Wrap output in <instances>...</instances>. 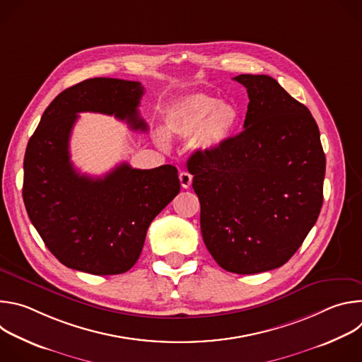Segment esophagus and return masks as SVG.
<instances>
[{"label":"esophagus","instance_id":"obj_1","mask_svg":"<svg viewBox=\"0 0 362 362\" xmlns=\"http://www.w3.org/2000/svg\"><path fill=\"white\" fill-rule=\"evenodd\" d=\"M192 175L189 173V172H182L180 175H179V180H180V185H182V187L183 189H189L190 187V185H192Z\"/></svg>","mask_w":362,"mask_h":362}]
</instances>
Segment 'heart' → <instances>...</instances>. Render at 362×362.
<instances>
[{
	"label": "heart",
	"instance_id": "b5f03b06",
	"mask_svg": "<svg viewBox=\"0 0 362 362\" xmlns=\"http://www.w3.org/2000/svg\"><path fill=\"white\" fill-rule=\"evenodd\" d=\"M239 112L230 101L218 97L190 93L173 100L166 109L168 132L179 139L192 137V146L199 153L219 150L235 133ZM158 141L166 144L165 133H158Z\"/></svg>",
	"mask_w": 362,
	"mask_h": 362
}]
</instances>
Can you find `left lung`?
<instances>
[{
    "label": "left lung",
    "mask_w": 362,
    "mask_h": 362,
    "mask_svg": "<svg viewBox=\"0 0 362 362\" xmlns=\"http://www.w3.org/2000/svg\"><path fill=\"white\" fill-rule=\"evenodd\" d=\"M249 105L243 130L187 160L200 202V230L228 272L286 264L315 225L324 200L325 153L302 103L265 74H240Z\"/></svg>",
    "instance_id": "8db88e82"
}]
</instances>
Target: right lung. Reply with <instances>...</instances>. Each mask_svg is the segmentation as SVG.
I'll return each mask as SVG.
<instances>
[{
	"label": "right lung",
	"instance_id": "1",
	"mask_svg": "<svg viewBox=\"0 0 362 362\" xmlns=\"http://www.w3.org/2000/svg\"><path fill=\"white\" fill-rule=\"evenodd\" d=\"M139 81L95 77L62 91L41 116L24 156L23 199L48 250L67 268L93 274L127 272L146 233L180 192L177 169L150 170L122 163L103 177L80 175L70 160V136L78 113L93 112L147 130L139 116Z\"/></svg>",
	"mask_w": 362,
	"mask_h": 362
}]
</instances>
